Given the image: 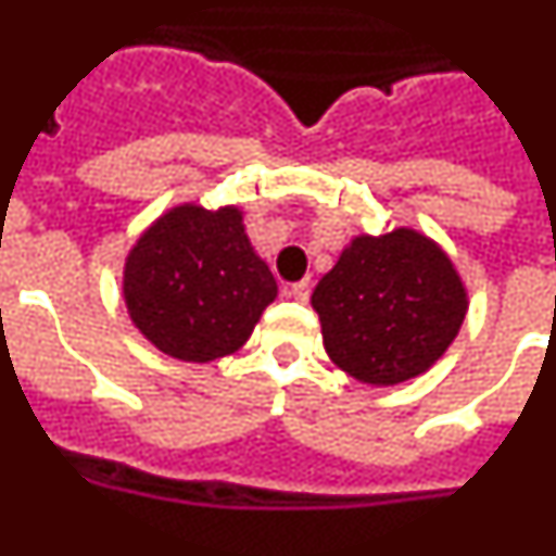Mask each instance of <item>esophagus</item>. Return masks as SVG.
<instances>
[{
	"instance_id": "esophagus-1",
	"label": "esophagus",
	"mask_w": 556,
	"mask_h": 556,
	"mask_svg": "<svg viewBox=\"0 0 556 556\" xmlns=\"http://www.w3.org/2000/svg\"><path fill=\"white\" fill-rule=\"evenodd\" d=\"M289 294H292V298H294V301H298V303H306V301H308V294H312V283H308V281L292 283V287H289Z\"/></svg>"
}]
</instances>
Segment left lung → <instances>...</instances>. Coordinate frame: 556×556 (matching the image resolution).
Segmentation results:
<instances>
[{"label": "left lung", "instance_id": "left-lung-1", "mask_svg": "<svg viewBox=\"0 0 556 556\" xmlns=\"http://www.w3.org/2000/svg\"><path fill=\"white\" fill-rule=\"evenodd\" d=\"M323 345L362 384L392 387L429 370L468 314L454 262L429 236L395 228L351 239L312 294Z\"/></svg>", "mask_w": 556, "mask_h": 556}]
</instances>
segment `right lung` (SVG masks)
Here are the masks:
<instances>
[{"instance_id":"add662e5","label":"right lung","mask_w":556,"mask_h":556,"mask_svg":"<svg viewBox=\"0 0 556 556\" xmlns=\"http://www.w3.org/2000/svg\"><path fill=\"white\" fill-rule=\"evenodd\" d=\"M127 314L161 353L214 362L236 353L278 298L242 211L184 203L161 214L125 258Z\"/></svg>"}]
</instances>
